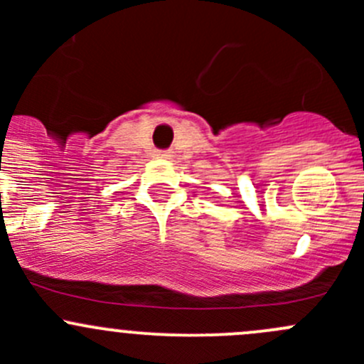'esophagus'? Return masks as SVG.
Instances as JSON below:
<instances>
[{
	"label": "esophagus",
	"instance_id": "1",
	"mask_svg": "<svg viewBox=\"0 0 364 364\" xmlns=\"http://www.w3.org/2000/svg\"><path fill=\"white\" fill-rule=\"evenodd\" d=\"M156 156H159V159H167V153H165V151H159V153H156Z\"/></svg>",
	"mask_w": 364,
	"mask_h": 364
}]
</instances>
